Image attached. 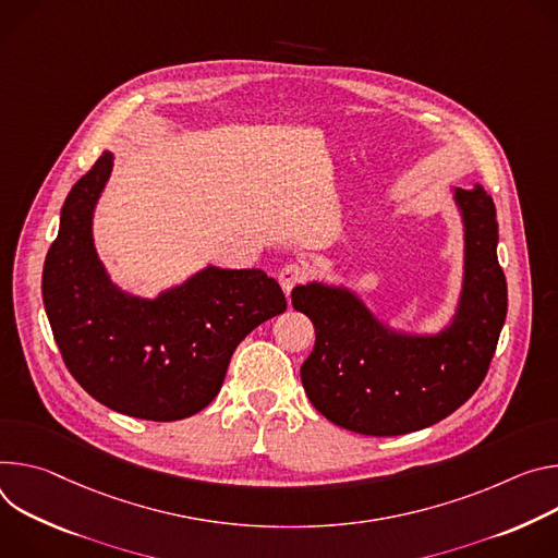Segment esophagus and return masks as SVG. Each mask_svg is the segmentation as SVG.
I'll use <instances>...</instances> for the list:
<instances>
[{
  "label": "esophagus",
  "mask_w": 558,
  "mask_h": 558,
  "mask_svg": "<svg viewBox=\"0 0 558 558\" xmlns=\"http://www.w3.org/2000/svg\"><path fill=\"white\" fill-rule=\"evenodd\" d=\"M305 279H307V268L303 264H296V262L294 264H286L281 268V272H279V283H281V288L286 292H290L292 288L301 286Z\"/></svg>",
  "instance_id": "34e87169"
}]
</instances>
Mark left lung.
Returning <instances> with one entry per match:
<instances>
[{
    "mask_svg": "<svg viewBox=\"0 0 558 558\" xmlns=\"http://www.w3.org/2000/svg\"><path fill=\"white\" fill-rule=\"evenodd\" d=\"M457 204L465 221V279L446 332L395 335L348 290L322 283L292 290L294 311L317 335L301 381L332 423L367 437L408 435L452 414L483 384L508 315L497 208L481 185L459 189Z\"/></svg>",
    "mask_w": 558,
    "mask_h": 558,
    "instance_id": "8db88e82",
    "label": "left lung"
}]
</instances>
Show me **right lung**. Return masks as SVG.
<instances>
[{
    "mask_svg": "<svg viewBox=\"0 0 558 558\" xmlns=\"http://www.w3.org/2000/svg\"><path fill=\"white\" fill-rule=\"evenodd\" d=\"M112 170L101 153L73 185L44 262L41 294L52 337L75 381L106 408L179 421L221 390L234 348L286 311L264 270L206 268L155 301L117 290L93 245V208Z\"/></svg>",
    "mask_w": 558,
    "mask_h": 558,
    "instance_id": "obj_1",
    "label": "right lung"
}]
</instances>
